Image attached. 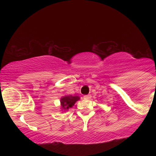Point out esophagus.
I'll use <instances>...</instances> for the list:
<instances>
[{
	"label": "esophagus",
	"mask_w": 156,
	"mask_h": 156,
	"mask_svg": "<svg viewBox=\"0 0 156 156\" xmlns=\"http://www.w3.org/2000/svg\"><path fill=\"white\" fill-rule=\"evenodd\" d=\"M91 98H92V96H91L90 94H87V95H84L83 96V98L85 100H90Z\"/></svg>",
	"instance_id": "34e87169"
}]
</instances>
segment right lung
Returning <instances> with one entry per match:
<instances>
[{"instance_id":"1","label":"right lung","mask_w":156,"mask_h":156,"mask_svg":"<svg viewBox=\"0 0 156 156\" xmlns=\"http://www.w3.org/2000/svg\"><path fill=\"white\" fill-rule=\"evenodd\" d=\"M80 99L79 97L78 96H65L61 99V105L62 108L63 109H69V108H72L74 105L76 101H78Z\"/></svg>"}]
</instances>
